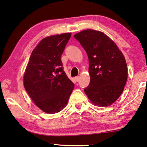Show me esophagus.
Returning a JSON list of instances; mask_svg holds the SVG:
<instances>
[{
	"label": "esophagus",
	"mask_w": 147,
	"mask_h": 147,
	"mask_svg": "<svg viewBox=\"0 0 147 147\" xmlns=\"http://www.w3.org/2000/svg\"><path fill=\"white\" fill-rule=\"evenodd\" d=\"M75 80L76 81V82H78L79 81V79H80V77H79V76H76V77H75Z\"/></svg>",
	"instance_id": "1"
}]
</instances>
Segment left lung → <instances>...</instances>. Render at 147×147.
Here are the masks:
<instances>
[{
    "mask_svg": "<svg viewBox=\"0 0 147 147\" xmlns=\"http://www.w3.org/2000/svg\"><path fill=\"white\" fill-rule=\"evenodd\" d=\"M74 38L86 50L89 59L90 83L84 91L91 103L107 107L123 93L127 80L125 57L115 43L102 32L88 29Z\"/></svg>",
    "mask_w": 147,
    "mask_h": 147,
    "instance_id": "8db88e82",
    "label": "left lung"
}]
</instances>
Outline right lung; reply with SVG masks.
<instances>
[{"label":"right lung","instance_id":"right-lung-1","mask_svg":"<svg viewBox=\"0 0 147 147\" xmlns=\"http://www.w3.org/2000/svg\"><path fill=\"white\" fill-rule=\"evenodd\" d=\"M71 34L64 33L42 39L32 52L25 70V89L36 105L47 113L62 110L74 88L61 60Z\"/></svg>","mask_w":147,"mask_h":147}]
</instances>
